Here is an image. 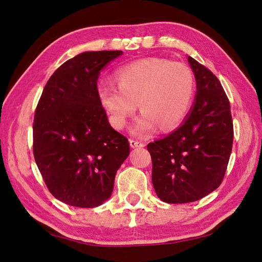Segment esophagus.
<instances>
[{"label":"esophagus","instance_id":"obj_1","mask_svg":"<svg viewBox=\"0 0 262 262\" xmlns=\"http://www.w3.org/2000/svg\"><path fill=\"white\" fill-rule=\"evenodd\" d=\"M130 146L131 147H144L145 146V143L144 142L142 141H138V140H130Z\"/></svg>","mask_w":262,"mask_h":262}]
</instances>
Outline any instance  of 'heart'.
Returning a JSON list of instances; mask_svg holds the SVG:
<instances>
[{
  "label": "heart",
  "mask_w": 262,
  "mask_h": 262,
  "mask_svg": "<svg viewBox=\"0 0 262 262\" xmlns=\"http://www.w3.org/2000/svg\"><path fill=\"white\" fill-rule=\"evenodd\" d=\"M115 85L99 87V99L116 129H123L138 108L143 113L132 132L144 137L157 126L177 128L191 107L193 72L187 64L165 59L139 60L119 69Z\"/></svg>",
  "instance_id": "heart-1"
}]
</instances>
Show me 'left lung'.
<instances>
[{
  "label": "left lung",
  "mask_w": 262,
  "mask_h": 262,
  "mask_svg": "<svg viewBox=\"0 0 262 262\" xmlns=\"http://www.w3.org/2000/svg\"><path fill=\"white\" fill-rule=\"evenodd\" d=\"M195 82L193 106L178 129L147 144L152 182L167 203L202 199L223 181L231 156L234 128L231 106L217 77L188 57Z\"/></svg>",
  "instance_id": "1"
}]
</instances>
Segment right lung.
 I'll use <instances>...</instances> for the list:
<instances>
[{"instance_id":"obj_1","label":"right lung","mask_w":262,"mask_h":262,"mask_svg":"<svg viewBox=\"0 0 262 262\" xmlns=\"http://www.w3.org/2000/svg\"><path fill=\"white\" fill-rule=\"evenodd\" d=\"M122 51H87L68 60L47 82L34 119V156L51 194L95 208L109 199L129 156L128 139L109 124L97 89L100 71Z\"/></svg>"}]
</instances>
